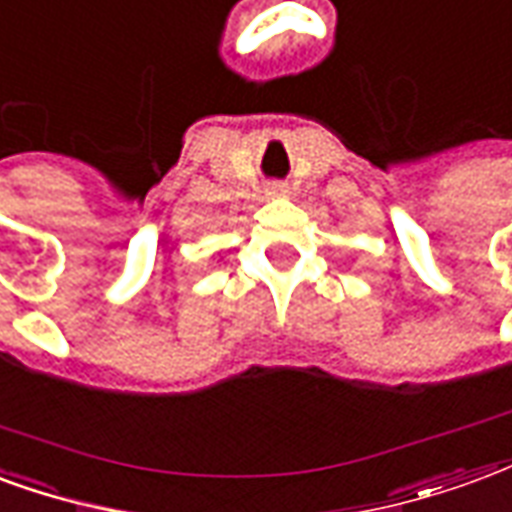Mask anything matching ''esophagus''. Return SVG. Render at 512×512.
I'll use <instances>...</instances> for the list:
<instances>
[{
	"label": "esophagus",
	"instance_id": "obj_1",
	"mask_svg": "<svg viewBox=\"0 0 512 512\" xmlns=\"http://www.w3.org/2000/svg\"><path fill=\"white\" fill-rule=\"evenodd\" d=\"M267 193H270V196H286L289 188H286L283 182H270V185H267Z\"/></svg>",
	"mask_w": 512,
	"mask_h": 512
}]
</instances>
